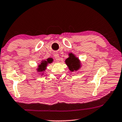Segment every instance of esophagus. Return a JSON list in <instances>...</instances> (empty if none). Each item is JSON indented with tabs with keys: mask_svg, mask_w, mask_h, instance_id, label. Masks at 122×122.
<instances>
[{
	"mask_svg": "<svg viewBox=\"0 0 122 122\" xmlns=\"http://www.w3.org/2000/svg\"><path fill=\"white\" fill-rule=\"evenodd\" d=\"M54 56H55V59H56V61H60V57H59V55L58 53H55V54H54Z\"/></svg>",
	"mask_w": 122,
	"mask_h": 122,
	"instance_id": "obj_1",
	"label": "esophagus"
}]
</instances>
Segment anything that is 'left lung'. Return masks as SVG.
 <instances>
[{"label":"left lung","instance_id":"obj_1","mask_svg":"<svg viewBox=\"0 0 122 122\" xmlns=\"http://www.w3.org/2000/svg\"><path fill=\"white\" fill-rule=\"evenodd\" d=\"M65 63L68 66L69 70L71 71L77 70L81 66L79 59L75 57V56H74L72 53L70 54V57L66 59Z\"/></svg>","mask_w":122,"mask_h":122}]
</instances>
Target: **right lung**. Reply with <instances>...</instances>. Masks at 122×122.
Segmentation results:
<instances>
[{
	"label": "right lung",
	"instance_id": "obj_1",
	"mask_svg": "<svg viewBox=\"0 0 122 122\" xmlns=\"http://www.w3.org/2000/svg\"><path fill=\"white\" fill-rule=\"evenodd\" d=\"M52 61H52V58H48L47 59V61H42V63H41L40 64H39L38 69H37V71H38L39 72L44 71L45 70L46 67L47 66V64L52 63Z\"/></svg>",
	"mask_w": 122,
	"mask_h": 122
}]
</instances>
